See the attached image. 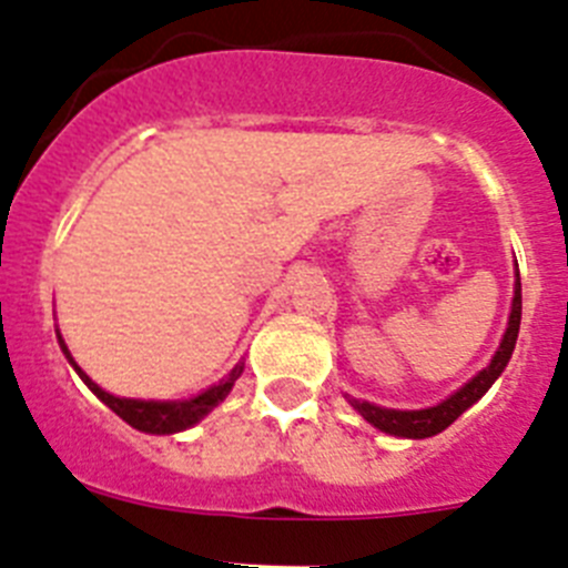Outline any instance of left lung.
I'll list each match as a JSON object with an SVG mask.
<instances>
[{
	"label": "left lung",
	"instance_id": "8db88e82",
	"mask_svg": "<svg viewBox=\"0 0 568 568\" xmlns=\"http://www.w3.org/2000/svg\"><path fill=\"white\" fill-rule=\"evenodd\" d=\"M518 268V265H515ZM520 328V274H515V296H513V311H509V325L507 334L500 339L498 351L489 359V365L481 373H475L473 379L456 390L449 398H444L442 405L424 407V410H390V407L371 405V402H359V398H347L354 410H359V416L365 422H371L376 430L390 433L398 438H430L436 433L447 430L449 424L456 422L467 407H473L484 393L493 387V382L498 379L504 367H507L509 356L515 351V339H518Z\"/></svg>",
	"mask_w": 568,
	"mask_h": 568
}]
</instances>
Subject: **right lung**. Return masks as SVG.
Returning <instances> with one entry per match:
<instances>
[{
	"label": "right lung",
	"mask_w": 568,
	"mask_h": 568,
	"mask_svg": "<svg viewBox=\"0 0 568 568\" xmlns=\"http://www.w3.org/2000/svg\"><path fill=\"white\" fill-rule=\"evenodd\" d=\"M59 345L61 351H64V356L70 359V365L75 367V373L81 376V382H84L90 390L95 393V396L104 402L106 407H110L115 416L124 418L130 427H135V430L141 433H158V436H166V433H181L186 430V427H192V424L201 422L203 416H206L212 407H217L223 402V398L229 396V390H232L234 382L240 379V373H243V362L240 365H234V371L229 373L226 379L217 382V385H212L209 390L197 393L195 398H183V402H146V398H121V396H112V393L101 390L99 385H95L90 376H87L84 371H81L79 365L73 362V356H70L68 345H64V339H61L59 334Z\"/></svg>",
	"instance_id": "right-lung-1"
}]
</instances>
